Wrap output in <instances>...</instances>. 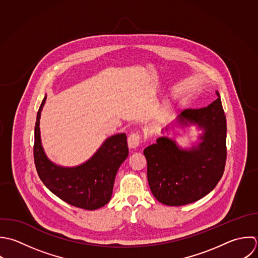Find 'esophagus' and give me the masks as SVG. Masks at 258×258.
Wrapping results in <instances>:
<instances>
[{
  "mask_svg": "<svg viewBox=\"0 0 258 258\" xmlns=\"http://www.w3.org/2000/svg\"><path fill=\"white\" fill-rule=\"evenodd\" d=\"M140 135L138 134H132L128 139H127V144H128V148L130 149H136L138 148V146L140 145Z\"/></svg>",
  "mask_w": 258,
  "mask_h": 258,
  "instance_id": "esophagus-1",
  "label": "esophagus"
}]
</instances>
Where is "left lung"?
Returning a JSON list of instances; mask_svg holds the SVG:
<instances>
[{
    "mask_svg": "<svg viewBox=\"0 0 258 258\" xmlns=\"http://www.w3.org/2000/svg\"><path fill=\"white\" fill-rule=\"evenodd\" d=\"M196 125L201 134L189 149L168 136L144 150L148 162V182L154 197L168 206L196 202L209 194L220 181L226 162V116L218 97L207 107L186 109L163 134L176 127Z\"/></svg>",
    "mask_w": 258,
    "mask_h": 258,
    "instance_id": "obj_1",
    "label": "left lung"
}]
</instances>
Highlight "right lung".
I'll list each match as a JSON object with an SVG mask.
<instances>
[{"instance_id": "1", "label": "right lung", "mask_w": 258, "mask_h": 258, "mask_svg": "<svg viewBox=\"0 0 258 258\" xmlns=\"http://www.w3.org/2000/svg\"><path fill=\"white\" fill-rule=\"evenodd\" d=\"M45 95L37 112L35 124L34 160L44 185L66 203L85 210H95L107 204L112 195L118 168L128 156L125 134L107 138L94 155L75 167L53 163L45 154L40 135V117Z\"/></svg>"}]
</instances>
